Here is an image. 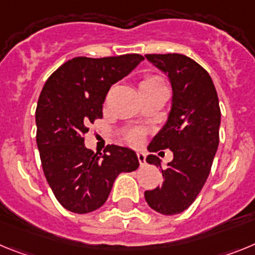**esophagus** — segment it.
<instances>
[{
	"mask_svg": "<svg viewBox=\"0 0 255 255\" xmlns=\"http://www.w3.org/2000/svg\"><path fill=\"white\" fill-rule=\"evenodd\" d=\"M137 159H138V161H140V165L146 164V156L143 152H137Z\"/></svg>",
	"mask_w": 255,
	"mask_h": 255,
	"instance_id": "esophagus-1",
	"label": "esophagus"
}]
</instances>
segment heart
Wrapping results in <instances>:
<instances>
[{
  "label": "heart",
  "mask_w": 255,
  "mask_h": 255,
  "mask_svg": "<svg viewBox=\"0 0 255 255\" xmlns=\"http://www.w3.org/2000/svg\"><path fill=\"white\" fill-rule=\"evenodd\" d=\"M149 86H163V83H161V81L158 77H154V75H145L140 83V88L149 87ZM143 136H145V132H143L142 129H132L128 132L126 138H127V141L130 145L138 146L142 143Z\"/></svg>",
  "instance_id": "b5f03b06"
}]
</instances>
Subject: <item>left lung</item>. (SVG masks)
Instances as JSON below:
<instances>
[{
	"mask_svg": "<svg viewBox=\"0 0 255 255\" xmlns=\"http://www.w3.org/2000/svg\"><path fill=\"white\" fill-rule=\"evenodd\" d=\"M145 57L168 74L173 91L167 123L147 147L172 150L173 160L161 169L163 183L145 191V199L158 213L173 216L194 203L209 176L220 143V103L210 75L192 59L181 54ZM146 161L161 168L156 155Z\"/></svg>",
	"mask_w": 255,
	"mask_h": 255,
	"instance_id": "1",
	"label": "left lung"
}]
</instances>
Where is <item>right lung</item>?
I'll return each instance as SVG.
<instances>
[{"label": "right lung", "instance_id": "1", "mask_svg": "<svg viewBox=\"0 0 255 255\" xmlns=\"http://www.w3.org/2000/svg\"><path fill=\"white\" fill-rule=\"evenodd\" d=\"M143 56H79L57 68L45 83L35 109L37 146L55 198L73 213L99 209L122 172L140 165L133 150L108 145L104 154L85 146L90 123L103 118L110 87L129 74Z\"/></svg>", "mask_w": 255, "mask_h": 255}]
</instances>
